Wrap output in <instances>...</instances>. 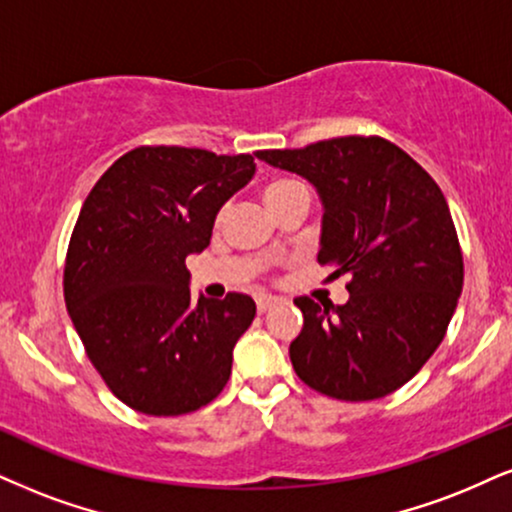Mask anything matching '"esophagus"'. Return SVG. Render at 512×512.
<instances>
[{"label":"esophagus","mask_w":512,"mask_h":512,"mask_svg":"<svg viewBox=\"0 0 512 512\" xmlns=\"http://www.w3.org/2000/svg\"><path fill=\"white\" fill-rule=\"evenodd\" d=\"M277 304H280V299H277V296H270V294L256 296V308H258V313H266V311H270V308L277 306Z\"/></svg>","instance_id":"34e87169"}]
</instances>
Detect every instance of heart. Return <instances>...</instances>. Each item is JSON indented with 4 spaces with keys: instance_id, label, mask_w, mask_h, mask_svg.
Returning <instances> with one entry per match:
<instances>
[{
    "instance_id": "1",
    "label": "heart",
    "mask_w": 512,
    "mask_h": 512,
    "mask_svg": "<svg viewBox=\"0 0 512 512\" xmlns=\"http://www.w3.org/2000/svg\"><path fill=\"white\" fill-rule=\"evenodd\" d=\"M296 185H299V182H294V180H273V182H268L266 201H268V204H273L277 197H282V194L289 192V189H294Z\"/></svg>"
}]
</instances>
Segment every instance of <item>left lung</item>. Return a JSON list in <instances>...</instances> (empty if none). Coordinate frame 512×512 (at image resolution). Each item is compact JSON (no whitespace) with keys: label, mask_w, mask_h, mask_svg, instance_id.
<instances>
[{"label":"left lung","mask_w":512,"mask_h":512,"mask_svg":"<svg viewBox=\"0 0 512 512\" xmlns=\"http://www.w3.org/2000/svg\"><path fill=\"white\" fill-rule=\"evenodd\" d=\"M256 156L313 182L325 206L318 263L351 275L344 306L294 299L304 313L289 344L299 380L339 401L403 387L437 351L463 292V251L439 185L377 135Z\"/></svg>","instance_id":"1"}]
</instances>
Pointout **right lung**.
I'll list each match as a JSON object with an SVG mask.
<instances>
[{
    "mask_svg": "<svg viewBox=\"0 0 512 512\" xmlns=\"http://www.w3.org/2000/svg\"><path fill=\"white\" fill-rule=\"evenodd\" d=\"M251 154L144 144L106 170L80 208L63 299L87 358L125 406L185 415L230 380L251 296L192 301L185 258L211 242L220 206L251 180Z\"/></svg>",
    "mask_w": 512,
    "mask_h": 512,
    "instance_id": "right-lung-1",
    "label": "right lung"
}]
</instances>
